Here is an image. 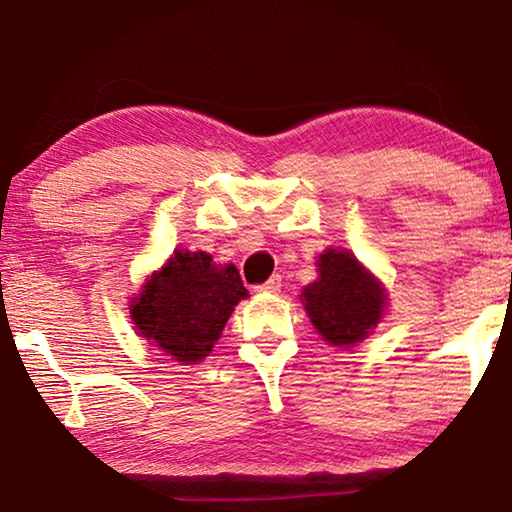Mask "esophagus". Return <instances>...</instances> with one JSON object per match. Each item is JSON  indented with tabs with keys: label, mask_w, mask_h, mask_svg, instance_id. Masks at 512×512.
I'll return each instance as SVG.
<instances>
[{
	"label": "esophagus",
	"mask_w": 512,
	"mask_h": 512,
	"mask_svg": "<svg viewBox=\"0 0 512 512\" xmlns=\"http://www.w3.org/2000/svg\"><path fill=\"white\" fill-rule=\"evenodd\" d=\"M280 285H283V278H280L278 273H276V276H271L269 280H266V283L259 285L257 290H259V292H278Z\"/></svg>",
	"instance_id": "obj_1"
}]
</instances>
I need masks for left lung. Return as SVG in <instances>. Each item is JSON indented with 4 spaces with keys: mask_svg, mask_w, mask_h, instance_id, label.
Here are the masks:
<instances>
[{
    "mask_svg": "<svg viewBox=\"0 0 512 512\" xmlns=\"http://www.w3.org/2000/svg\"><path fill=\"white\" fill-rule=\"evenodd\" d=\"M320 278L304 290L306 313L331 345H355L383 318L385 292L378 280L345 250L318 259Z\"/></svg>",
    "mask_w": 512,
    "mask_h": 512,
    "instance_id": "8db88e82",
    "label": "left lung"
}]
</instances>
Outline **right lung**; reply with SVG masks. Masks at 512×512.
I'll return each mask as SVG.
<instances>
[{"label":"right lung","mask_w":512,"mask_h":512,"mask_svg":"<svg viewBox=\"0 0 512 512\" xmlns=\"http://www.w3.org/2000/svg\"><path fill=\"white\" fill-rule=\"evenodd\" d=\"M248 290L234 264L218 269L211 255L181 253L143 285L132 306L141 336L153 341L176 362H201L225 329L234 306Z\"/></svg>","instance_id":"right-lung-1"}]
</instances>
